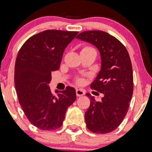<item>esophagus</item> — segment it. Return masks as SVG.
<instances>
[{
  "label": "esophagus",
  "instance_id": "obj_1",
  "mask_svg": "<svg viewBox=\"0 0 152 152\" xmlns=\"http://www.w3.org/2000/svg\"><path fill=\"white\" fill-rule=\"evenodd\" d=\"M76 93L77 96H84L85 94V91L84 90H82V89H76Z\"/></svg>",
  "mask_w": 152,
  "mask_h": 152
}]
</instances>
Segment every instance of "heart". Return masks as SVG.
<instances>
[{
  "instance_id": "heart-1",
  "label": "heart",
  "mask_w": 152,
  "mask_h": 152,
  "mask_svg": "<svg viewBox=\"0 0 152 152\" xmlns=\"http://www.w3.org/2000/svg\"><path fill=\"white\" fill-rule=\"evenodd\" d=\"M83 82H84L83 79L78 78L77 80H76V83H77L78 84H83Z\"/></svg>"
}]
</instances>
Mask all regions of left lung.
Masks as SVG:
<instances>
[{"mask_svg":"<svg viewBox=\"0 0 152 152\" xmlns=\"http://www.w3.org/2000/svg\"><path fill=\"white\" fill-rule=\"evenodd\" d=\"M77 39L94 45L100 55V70L91 84L103 94L96 101L90 93V106L85 112L86 126L92 132L109 133L122 123L133 94V72L124 45L107 32L92 30L80 33Z\"/></svg>","mask_w":152,"mask_h":152,"instance_id":"obj_1","label":"left lung"}]
</instances>
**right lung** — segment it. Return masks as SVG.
<instances>
[{"mask_svg": "<svg viewBox=\"0 0 152 152\" xmlns=\"http://www.w3.org/2000/svg\"><path fill=\"white\" fill-rule=\"evenodd\" d=\"M78 32L45 30L28 39L17 54L15 64V88L22 109L29 122L41 130L61 127L66 111L76 100V90L49 88L51 72L57 71L64 51Z\"/></svg>", "mask_w": 152, "mask_h": 152, "instance_id": "right-lung-1", "label": "right lung"}]
</instances>
